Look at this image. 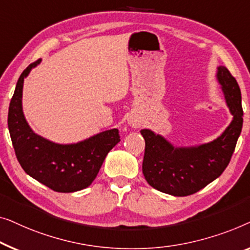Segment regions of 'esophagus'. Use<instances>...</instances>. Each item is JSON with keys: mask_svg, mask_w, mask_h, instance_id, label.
<instances>
[{"mask_svg": "<svg viewBox=\"0 0 250 250\" xmlns=\"http://www.w3.org/2000/svg\"><path fill=\"white\" fill-rule=\"evenodd\" d=\"M131 125H132L133 126H136V128H137V126H138V125H137L136 122H131Z\"/></svg>", "mask_w": 250, "mask_h": 250, "instance_id": "esophagus-1", "label": "esophagus"}]
</instances>
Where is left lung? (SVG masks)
Segmentation results:
<instances>
[{
  "label": "left lung",
  "instance_id": "left-lung-1",
  "mask_svg": "<svg viewBox=\"0 0 250 250\" xmlns=\"http://www.w3.org/2000/svg\"><path fill=\"white\" fill-rule=\"evenodd\" d=\"M217 79L233 120L212 143L189 148H174L163 137L140 130L145 139L143 173L153 188L173 196H189L219 178L230 163L244 122L241 91L226 66H219Z\"/></svg>",
  "mask_w": 250,
  "mask_h": 250
}]
</instances>
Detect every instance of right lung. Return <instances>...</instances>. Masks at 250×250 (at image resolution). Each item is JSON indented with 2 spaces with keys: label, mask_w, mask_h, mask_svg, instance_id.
I'll return each instance as SVG.
<instances>
[{
  "label": "right lung",
  "mask_w": 250,
  "mask_h": 250,
  "mask_svg": "<svg viewBox=\"0 0 250 250\" xmlns=\"http://www.w3.org/2000/svg\"><path fill=\"white\" fill-rule=\"evenodd\" d=\"M40 62L23 70L10 102L8 126L17 160L27 174L52 190H82L91 185L107 153L120 142L119 130H107L71 145H59L34 133L23 117L21 98L23 79Z\"/></svg>",
  "instance_id": "add662e5"
}]
</instances>
